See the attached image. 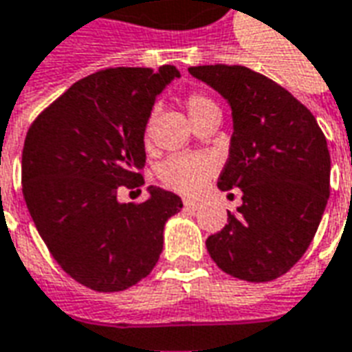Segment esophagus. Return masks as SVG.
Returning a JSON list of instances; mask_svg holds the SVG:
<instances>
[{"label":"esophagus","mask_w":352,"mask_h":352,"mask_svg":"<svg viewBox=\"0 0 352 352\" xmlns=\"http://www.w3.org/2000/svg\"><path fill=\"white\" fill-rule=\"evenodd\" d=\"M199 206H201V204L197 203V201H184V208H186V210H189V212L197 210Z\"/></svg>","instance_id":"34e87169"}]
</instances>
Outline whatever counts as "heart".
Returning <instances> with one entry per match:
<instances>
[{"mask_svg":"<svg viewBox=\"0 0 352 352\" xmlns=\"http://www.w3.org/2000/svg\"><path fill=\"white\" fill-rule=\"evenodd\" d=\"M186 109L193 123H199L210 113H220L218 104L204 92H189L186 96ZM214 164L204 155H174L166 159L159 168V178L166 188L182 195H195L210 178Z\"/></svg>","mask_w":352,"mask_h":352,"instance_id":"obj_1","label":"heart"}]
</instances>
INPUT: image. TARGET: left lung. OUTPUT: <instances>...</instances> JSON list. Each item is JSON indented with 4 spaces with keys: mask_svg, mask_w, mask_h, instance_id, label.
Returning a JSON list of instances; mask_svg holds the SVG:
<instances>
[{
    "mask_svg": "<svg viewBox=\"0 0 352 352\" xmlns=\"http://www.w3.org/2000/svg\"><path fill=\"white\" fill-rule=\"evenodd\" d=\"M189 74L220 92L233 111L221 191L241 188L243 204L206 239L228 275L267 283L305 254L330 197V153L315 116L273 79L244 66H195Z\"/></svg>",
    "mask_w": 352,
    "mask_h": 352,
    "instance_id": "1",
    "label": "left lung"
}]
</instances>
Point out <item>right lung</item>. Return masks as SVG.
Here are the masks:
<instances>
[{
    "instance_id": "obj_1",
    "label": "right lung",
    "mask_w": 352,
    "mask_h": 352,
    "mask_svg": "<svg viewBox=\"0 0 352 352\" xmlns=\"http://www.w3.org/2000/svg\"><path fill=\"white\" fill-rule=\"evenodd\" d=\"M174 66L108 68L83 77L32 123L22 149V193L51 256L96 292H121L151 273L166 220L182 199L149 186L144 203L117 201L140 188L144 132Z\"/></svg>"
}]
</instances>
